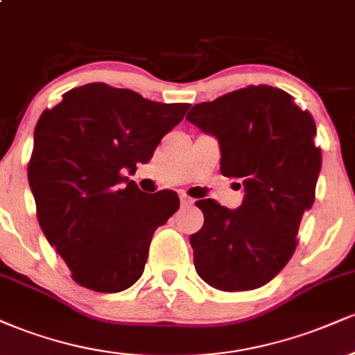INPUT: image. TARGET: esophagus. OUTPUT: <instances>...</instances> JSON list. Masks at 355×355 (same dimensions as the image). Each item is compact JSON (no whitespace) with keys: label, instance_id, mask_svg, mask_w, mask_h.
Masks as SVG:
<instances>
[{"label":"esophagus","instance_id":"34e87169","mask_svg":"<svg viewBox=\"0 0 355 355\" xmlns=\"http://www.w3.org/2000/svg\"><path fill=\"white\" fill-rule=\"evenodd\" d=\"M180 203L182 205H191V203H193V198H190L189 195H185L183 191H180Z\"/></svg>","mask_w":355,"mask_h":355}]
</instances>
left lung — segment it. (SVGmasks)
<instances>
[{
    "label": "left lung",
    "mask_w": 355,
    "mask_h": 355,
    "mask_svg": "<svg viewBox=\"0 0 355 355\" xmlns=\"http://www.w3.org/2000/svg\"><path fill=\"white\" fill-rule=\"evenodd\" d=\"M187 120L220 145V172L239 178L243 200L230 210L195 202L203 227L190 235L195 270L214 288L254 291L287 266L322 166L317 128L284 89L259 85L203 101Z\"/></svg>",
    "instance_id": "8db88e82"
}]
</instances>
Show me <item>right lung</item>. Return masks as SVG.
<instances>
[{
    "mask_svg": "<svg viewBox=\"0 0 355 355\" xmlns=\"http://www.w3.org/2000/svg\"><path fill=\"white\" fill-rule=\"evenodd\" d=\"M189 107L88 83L42 113L28 180L44 237L76 284L115 294L144 274L155 230L180 200L172 190L148 197L125 173L148 164Z\"/></svg>",
    "mask_w": 355,
    "mask_h": 355,
    "instance_id": "add662e5",
    "label": "right lung"
}]
</instances>
